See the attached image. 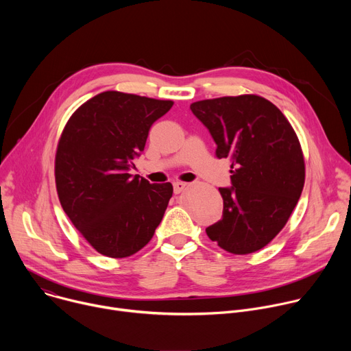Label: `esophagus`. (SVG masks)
<instances>
[{
  "label": "esophagus",
  "mask_w": 351,
  "mask_h": 351,
  "mask_svg": "<svg viewBox=\"0 0 351 351\" xmlns=\"http://www.w3.org/2000/svg\"><path fill=\"white\" fill-rule=\"evenodd\" d=\"M187 187V183H184V182H175L173 183V191H175V194H179L183 189H186Z\"/></svg>",
  "instance_id": "obj_1"
}]
</instances>
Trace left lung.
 <instances>
[{"instance_id":"8db88e82","label":"left lung","mask_w":351,"mask_h":351,"mask_svg":"<svg viewBox=\"0 0 351 351\" xmlns=\"http://www.w3.org/2000/svg\"><path fill=\"white\" fill-rule=\"evenodd\" d=\"M190 110L211 133L217 157L232 162V186L219 187L222 219L206 232L232 254L254 253L282 230L302 195L300 141L279 108L260 95L203 99Z\"/></svg>"}]
</instances>
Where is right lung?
Wrapping results in <instances>:
<instances>
[{
    "label": "right lung",
    "mask_w": 351,
    "mask_h": 351,
    "mask_svg": "<svg viewBox=\"0 0 351 351\" xmlns=\"http://www.w3.org/2000/svg\"><path fill=\"white\" fill-rule=\"evenodd\" d=\"M173 106L119 91L90 98L69 118L56 156L61 206L75 228L111 258L141 250L161 223L173 187L130 175L152 125Z\"/></svg>",
    "instance_id": "1"
}]
</instances>
